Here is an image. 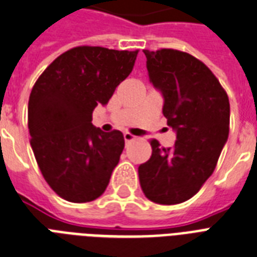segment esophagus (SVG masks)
Here are the masks:
<instances>
[{"label": "esophagus", "instance_id": "1", "mask_svg": "<svg viewBox=\"0 0 257 257\" xmlns=\"http://www.w3.org/2000/svg\"><path fill=\"white\" fill-rule=\"evenodd\" d=\"M123 138H124V142H131V141H134V139H137V137H134L133 134H130V133H124Z\"/></svg>", "mask_w": 257, "mask_h": 257}]
</instances>
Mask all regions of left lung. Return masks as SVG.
<instances>
[{
	"mask_svg": "<svg viewBox=\"0 0 257 257\" xmlns=\"http://www.w3.org/2000/svg\"><path fill=\"white\" fill-rule=\"evenodd\" d=\"M143 52L177 139L169 148L151 142V158L138 168L139 181L150 201L175 205L192 198L215 169L227 142L230 102L213 72L192 55L167 48Z\"/></svg>",
	"mask_w": 257,
	"mask_h": 257,
	"instance_id": "left-lung-1",
	"label": "left lung"
}]
</instances>
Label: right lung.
I'll return each instance as SVG.
<instances>
[{
	"label": "right lung",
	"mask_w": 257,
	"mask_h": 257,
	"mask_svg": "<svg viewBox=\"0 0 257 257\" xmlns=\"http://www.w3.org/2000/svg\"><path fill=\"white\" fill-rule=\"evenodd\" d=\"M138 51L75 47L40 75L29 99V130L40 172L61 198L82 203L98 198L124 148L122 133L92 124L133 71Z\"/></svg>",
	"instance_id": "add662e5"
}]
</instances>
